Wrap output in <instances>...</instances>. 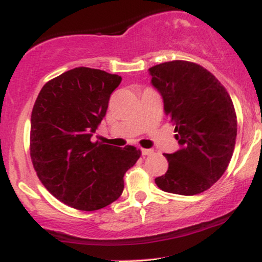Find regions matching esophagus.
<instances>
[{
    "mask_svg": "<svg viewBox=\"0 0 262 262\" xmlns=\"http://www.w3.org/2000/svg\"><path fill=\"white\" fill-rule=\"evenodd\" d=\"M152 152H154V150H152V149H141V154H143L144 156L151 155Z\"/></svg>",
    "mask_w": 262,
    "mask_h": 262,
    "instance_id": "esophagus-1",
    "label": "esophagus"
}]
</instances>
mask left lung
<instances>
[{
  "label": "left lung",
  "instance_id": "8db88e82",
  "mask_svg": "<svg viewBox=\"0 0 262 262\" xmlns=\"http://www.w3.org/2000/svg\"><path fill=\"white\" fill-rule=\"evenodd\" d=\"M149 74L180 145L165 154L169 169L155 183L182 196L204 192L225 172L235 146L236 114L229 93L208 70L183 60L152 66Z\"/></svg>",
  "mask_w": 262,
  "mask_h": 262
}]
</instances>
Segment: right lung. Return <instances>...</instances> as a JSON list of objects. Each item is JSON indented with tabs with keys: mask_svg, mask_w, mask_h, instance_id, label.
I'll list each match as a JSON object with an SVG mask.
<instances>
[{
	"mask_svg": "<svg viewBox=\"0 0 262 262\" xmlns=\"http://www.w3.org/2000/svg\"><path fill=\"white\" fill-rule=\"evenodd\" d=\"M121 81L98 69L75 68L45 83L33 107V166L45 188L73 208L96 210L118 200L123 176L141 155L132 145L91 140Z\"/></svg>",
	"mask_w": 262,
	"mask_h": 262,
	"instance_id": "add662e5",
	"label": "right lung"
}]
</instances>
